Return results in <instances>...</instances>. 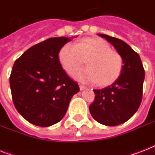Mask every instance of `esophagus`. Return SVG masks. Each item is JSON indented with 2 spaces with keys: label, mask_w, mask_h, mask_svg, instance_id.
<instances>
[{
  "label": "esophagus",
  "mask_w": 155,
  "mask_h": 155,
  "mask_svg": "<svg viewBox=\"0 0 155 155\" xmlns=\"http://www.w3.org/2000/svg\"><path fill=\"white\" fill-rule=\"evenodd\" d=\"M79 86H80V90H84V89H85V86H84V85L80 84V85H79Z\"/></svg>",
  "instance_id": "34e87169"
}]
</instances>
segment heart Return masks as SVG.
Here are the masks:
<instances>
[{"mask_svg":"<svg viewBox=\"0 0 155 155\" xmlns=\"http://www.w3.org/2000/svg\"><path fill=\"white\" fill-rule=\"evenodd\" d=\"M58 58L69 75L86 61L87 68L75 71L73 76L81 82L97 83L101 87L115 82L121 74L124 64L120 54L111 50L106 41L96 38L80 40L75 45H65L59 51Z\"/></svg>","mask_w":155,"mask_h":155,"instance_id":"1","label":"heart"}]
</instances>
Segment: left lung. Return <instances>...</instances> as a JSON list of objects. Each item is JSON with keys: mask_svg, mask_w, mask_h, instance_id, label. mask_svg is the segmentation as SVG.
Masks as SVG:
<instances>
[{"mask_svg": "<svg viewBox=\"0 0 155 155\" xmlns=\"http://www.w3.org/2000/svg\"><path fill=\"white\" fill-rule=\"evenodd\" d=\"M110 42L123 58V69L117 80L103 89H94L95 100L90 113L97 122L115 126L127 121L139 108L142 99L145 70L139 54L124 41L99 34Z\"/></svg>", "mask_w": 155, "mask_h": 155, "instance_id": "left-lung-1", "label": "left lung"}]
</instances>
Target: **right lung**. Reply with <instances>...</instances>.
Here are the masks:
<instances>
[{
    "label": "right lung",
    "instance_id": "obj_1",
    "mask_svg": "<svg viewBox=\"0 0 155 155\" xmlns=\"http://www.w3.org/2000/svg\"><path fill=\"white\" fill-rule=\"evenodd\" d=\"M66 37L51 38L33 46L15 61L9 84L16 109L31 124L48 127L60 121L79 85L58 59Z\"/></svg>",
    "mask_w": 155,
    "mask_h": 155
}]
</instances>
